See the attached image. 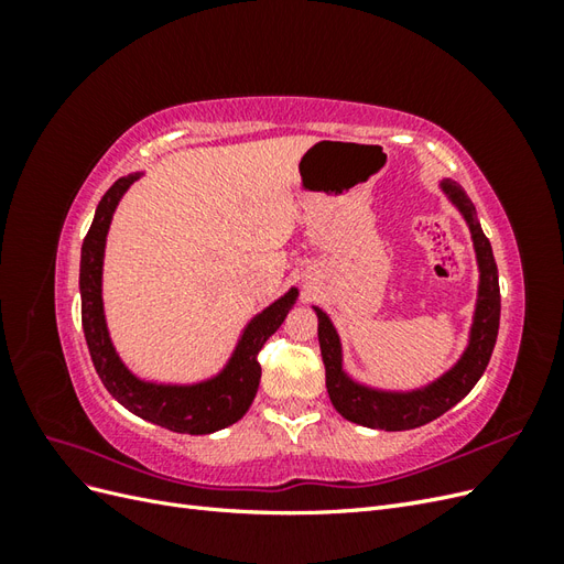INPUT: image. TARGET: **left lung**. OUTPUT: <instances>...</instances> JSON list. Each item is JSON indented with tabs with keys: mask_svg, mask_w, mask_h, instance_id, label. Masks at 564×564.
Here are the masks:
<instances>
[{
	"mask_svg": "<svg viewBox=\"0 0 564 564\" xmlns=\"http://www.w3.org/2000/svg\"><path fill=\"white\" fill-rule=\"evenodd\" d=\"M440 191L452 202V207L460 214V218L466 220L477 263V294L466 348L460 350L458 360L447 371H442L437 379L429 383L404 390L379 388L355 379L346 369L344 344H340V336L334 327L332 317L324 313L319 305H313V311L317 315L322 362L324 371H327L329 400L340 416L350 423L365 425V429L412 431L449 412V409L464 400L473 390V386L480 381L489 365L494 344H497L501 319V294L491 245L482 232L480 220H477V212L464 187L452 178H442Z\"/></svg>",
	"mask_w": 564,
	"mask_h": 564,
	"instance_id": "left-lung-1",
	"label": "left lung"
}]
</instances>
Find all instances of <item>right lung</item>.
Instances as JSON below:
<instances>
[{"instance_id": "obj_1", "label": "right lung", "mask_w": 564, "mask_h": 564, "mask_svg": "<svg viewBox=\"0 0 564 564\" xmlns=\"http://www.w3.org/2000/svg\"><path fill=\"white\" fill-rule=\"evenodd\" d=\"M141 176L143 172H133L115 181L104 199L98 202L94 224L82 242L79 294L84 338H87L100 381L131 414L174 433L209 435L228 429L247 414L261 383L259 350L282 327L284 317L296 305L299 289L289 286L280 299L265 305L245 324L226 365L212 377L187 383L139 377L112 344L104 303V263L112 216L129 187Z\"/></svg>"}]
</instances>
